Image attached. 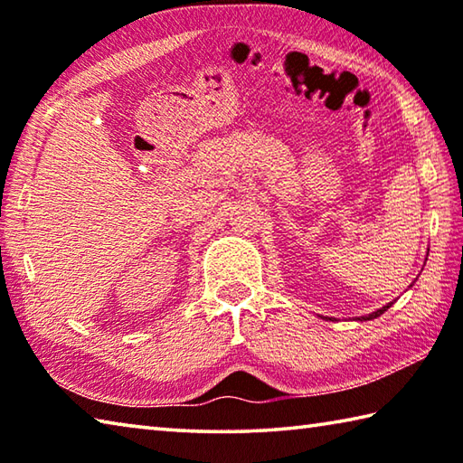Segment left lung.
<instances>
[{
    "mask_svg": "<svg viewBox=\"0 0 463 463\" xmlns=\"http://www.w3.org/2000/svg\"><path fill=\"white\" fill-rule=\"evenodd\" d=\"M392 307V303H388L386 307H383V309H378V311H374V313H370V315H364V317H358L360 321H370V319H376V317H380V315H383L386 309H391Z\"/></svg>",
    "mask_w": 463,
    "mask_h": 463,
    "instance_id": "left-lung-1",
    "label": "left lung"
}]
</instances>
